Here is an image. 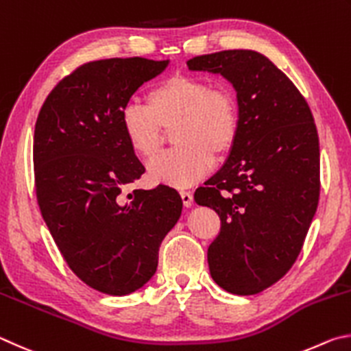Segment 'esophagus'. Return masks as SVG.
<instances>
[{
	"instance_id": "34e87169",
	"label": "esophagus",
	"mask_w": 351,
	"mask_h": 351,
	"mask_svg": "<svg viewBox=\"0 0 351 351\" xmlns=\"http://www.w3.org/2000/svg\"><path fill=\"white\" fill-rule=\"evenodd\" d=\"M180 195H182L183 205H185V206H191L193 205L194 197H193V193L191 191H182Z\"/></svg>"
}]
</instances>
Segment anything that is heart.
Returning a JSON list of instances; mask_svg holds the SVG:
<instances>
[{
	"label": "heart",
	"mask_w": 351,
	"mask_h": 351,
	"mask_svg": "<svg viewBox=\"0 0 351 351\" xmlns=\"http://www.w3.org/2000/svg\"><path fill=\"white\" fill-rule=\"evenodd\" d=\"M123 134L131 149L143 158L156 157L172 129L177 145L152 160L154 180L186 188L208 174L214 156L223 157L234 146L241 129V108L234 90L208 78L176 73L152 86L146 103L131 101L121 112Z\"/></svg>",
	"instance_id": "heart-1"
}]
</instances>
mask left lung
Listing matches in <instances>:
<instances>
[{
	"label": "left lung",
	"mask_w": 351,
	"mask_h": 351,
	"mask_svg": "<svg viewBox=\"0 0 351 351\" xmlns=\"http://www.w3.org/2000/svg\"><path fill=\"white\" fill-rule=\"evenodd\" d=\"M188 66L220 73L237 90V140L194 200L220 217L208 247L211 278L228 293L250 296L288 273L315 217L321 191L315 119L291 80L259 52L200 55Z\"/></svg>",
	"instance_id": "8db88e82"
}]
</instances>
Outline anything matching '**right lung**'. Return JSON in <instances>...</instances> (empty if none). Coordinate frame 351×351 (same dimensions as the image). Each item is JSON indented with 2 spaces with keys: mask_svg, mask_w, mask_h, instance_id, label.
Returning <instances> with one entry per match:
<instances>
[{
  "mask_svg": "<svg viewBox=\"0 0 351 351\" xmlns=\"http://www.w3.org/2000/svg\"><path fill=\"white\" fill-rule=\"evenodd\" d=\"M168 61H89L61 78L43 103L34 134L35 193L67 265L94 290L123 296L149 280L160 243L177 223L174 188L123 191L145 166L123 134L129 98Z\"/></svg>",
  "mask_w": 351,
  "mask_h": 351,
  "instance_id": "obj_1",
  "label": "right lung"
}]
</instances>
